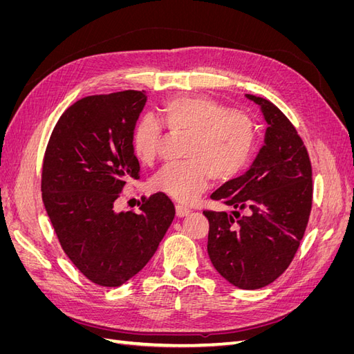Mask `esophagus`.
I'll return each mask as SVG.
<instances>
[{
	"mask_svg": "<svg viewBox=\"0 0 354 354\" xmlns=\"http://www.w3.org/2000/svg\"><path fill=\"white\" fill-rule=\"evenodd\" d=\"M176 214H177V217H186V216H189L190 214V209L189 208H186V207H183V205H177L176 207Z\"/></svg>",
	"mask_w": 354,
	"mask_h": 354,
	"instance_id": "1",
	"label": "esophagus"
}]
</instances>
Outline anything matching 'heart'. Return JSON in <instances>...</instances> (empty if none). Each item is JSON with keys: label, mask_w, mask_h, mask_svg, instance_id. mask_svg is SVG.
Listing matches in <instances>:
<instances>
[{"label": "heart", "mask_w": 354, "mask_h": 354, "mask_svg": "<svg viewBox=\"0 0 354 354\" xmlns=\"http://www.w3.org/2000/svg\"><path fill=\"white\" fill-rule=\"evenodd\" d=\"M162 120L171 133L190 134L185 162L168 164L152 178V187L180 203L194 202L209 186L211 178L224 183L248 167L257 145L251 118L208 97L168 99ZM162 143V125L152 115H143L134 125L131 146L140 162L152 164Z\"/></svg>", "instance_id": "heart-1"}]
</instances>
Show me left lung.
Instances as JSON below:
<instances>
[{
	"instance_id": "1",
	"label": "left lung",
	"mask_w": 354,
	"mask_h": 354,
	"mask_svg": "<svg viewBox=\"0 0 354 354\" xmlns=\"http://www.w3.org/2000/svg\"><path fill=\"white\" fill-rule=\"evenodd\" d=\"M245 97L263 113L264 145L242 176L211 195L233 211L203 214L209 221L208 255L214 269L233 286L259 289L288 269L304 236L312 209V165L288 118L269 100Z\"/></svg>"
}]
</instances>
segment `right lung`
I'll return each instance as SVG.
<instances>
[{
	"label": "right lung",
	"instance_id": "add662e5",
	"mask_svg": "<svg viewBox=\"0 0 354 354\" xmlns=\"http://www.w3.org/2000/svg\"><path fill=\"white\" fill-rule=\"evenodd\" d=\"M146 91L90 95L65 111L42 165V202L63 251L100 286H121L152 259L174 220L164 194L140 211H116L127 181L140 178L131 134Z\"/></svg>",
	"mask_w": 354,
	"mask_h": 354
}]
</instances>
